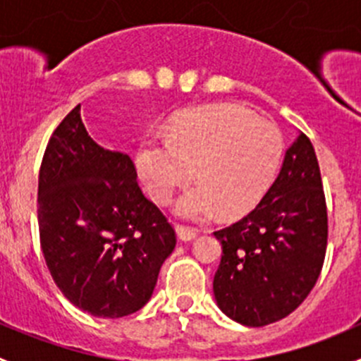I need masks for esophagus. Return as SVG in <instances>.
<instances>
[{
  "label": "esophagus",
  "mask_w": 361,
  "mask_h": 361,
  "mask_svg": "<svg viewBox=\"0 0 361 361\" xmlns=\"http://www.w3.org/2000/svg\"><path fill=\"white\" fill-rule=\"evenodd\" d=\"M176 232H178V238H180L181 241H194V239L197 238V234H199L195 228L185 227V225H178Z\"/></svg>",
  "instance_id": "34e87169"
}]
</instances>
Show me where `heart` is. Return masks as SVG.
<instances>
[{
  "label": "heart",
  "mask_w": 361,
  "mask_h": 361,
  "mask_svg": "<svg viewBox=\"0 0 361 361\" xmlns=\"http://www.w3.org/2000/svg\"><path fill=\"white\" fill-rule=\"evenodd\" d=\"M281 154V134L271 122L235 104H211L176 116L167 141H145L136 167L159 204L169 202L194 173L197 181L178 199L176 213L204 220L216 209L224 216L251 209L274 178Z\"/></svg>",
  "instance_id": "b5f03b06"
}]
</instances>
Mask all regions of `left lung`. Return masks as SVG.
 Returning <instances> with one entry per match:
<instances>
[{
  "label": "left lung",
  "mask_w": 361,
  "mask_h": 361,
  "mask_svg": "<svg viewBox=\"0 0 361 361\" xmlns=\"http://www.w3.org/2000/svg\"><path fill=\"white\" fill-rule=\"evenodd\" d=\"M214 235L224 255L213 292L228 318L265 326L305 300L325 262L329 216L318 159L304 133L257 207Z\"/></svg>",
  "instance_id": "8db88e82"
}]
</instances>
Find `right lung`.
I'll return each instance as SVG.
<instances>
[{
  "label": "right lung",
  "mask_w": 361,
  "mask_h": 361,
  "mask_svg": "<svg viewBox=\"0 0 361 361\" xmlns=\"http://www.w3.org/2000/svg\"><path fill=\"white\" fill-rule=\"evenodd\" d=\"M39 243L64 297L97 318L140 311L176 234L137 185L129 155L99 147L80 104L57 126L38 176Z\"/></svg>",
  "instance_id": "1"
}]
</instances>
